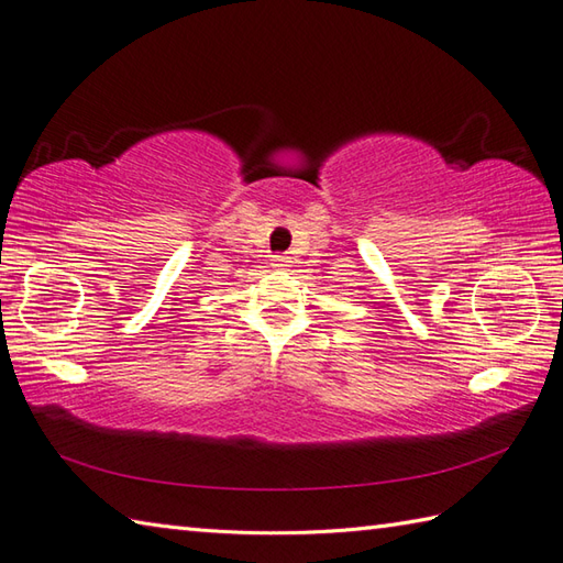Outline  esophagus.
I'll return each mask as SVG.
<instances>
[{
	"label": "esophagus",
	"mask_w": 563,
	"mask_h": 563,
	"mask_svg": "<svg viewBox=\"0 0 563 563\" xmlns=\"http://www.w3.org/2000/svg\"><path fill=\"white\" fill-rule=\"evenodd\" d=\"M271 266H273V268H278V271H285V268L290 266V261L285 258V256H273V263H271Z\"/></svg>",
	"instance_id": "obj_1"
}]
</instances>
